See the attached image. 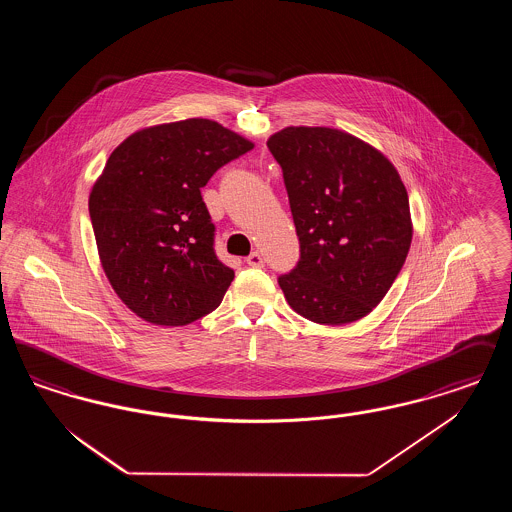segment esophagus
<instances>
[{
  "label": "esophagus",
  "instance_id": "obj_1",
  "mask_svg": "<svg viewBox=\"0 0 512 512\" xmlns=\"http://www.w3.org/2000/svg\"><path fill=\"white\" fill-rule=\"evenodd\" d=\"M245 263H247L249 267H263V257H261V253H259V251H253V253H249V255H247Z\"/></svg>",
  "mask_w": 512,
  "mask_h": 512
}]
</instances>
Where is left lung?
Masks as SVG:
<instances>
[{"mask_svg": "<svg viewBox=\"0 0 512 512\" xmlns=\"http://www.w3.org/2000/svg\"><path fill=\"white\" fill-rule=\"evenodd\" d=\"M280 163L301 257L278 284L293 311L328 326L366 317L403 267L413 220L390 159L328 126H286L267 142Z\"/></svg>", "mask_w": 512, "mask_h": 512, "instance_id": "8db88e82", "label": "left lung"}]
</instances>
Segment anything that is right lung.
Returning a JSON list of instances; mask_svg holds the SVG:
<instances>
[{
  "instance_id": "add662e5",
  "label": "right lung",
  "mask_w": 512,
  "mask_h": 512,
  "mask_svg": "<svg viewBox=\"0 0 512 512\" xmlns=\"http://www.w3.org/2000/svg\"><path fill=\"white\" fill-rule=\"evenodd\" d=\"M253 142L209 119L147 126L113 149L90 199L99 261L122 303L157 326L215 311L234 280L201 188Z\"/></svg>"
}]
</instances>
